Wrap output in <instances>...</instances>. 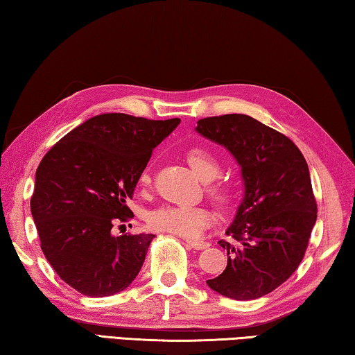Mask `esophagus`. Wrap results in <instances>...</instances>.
I'll return each mask as SVG.
<instances>
[{
  "mask_svg": "<svg viewBox=\"0 0 355 355\" xmlns=\"http://www.w3.org/2000/svg\"><path fill=\"white\" fill-rule=\"evenodd\" d=\"M187 243H189V247L195 248V250H205L209 247V243L202 242V241H187Z\"/></svg>",
  "mask_w": 355,
  "mask_h": 355,
  "instance_id": "esophagus-1",
  "label": "esophagus"
}]
</instances>
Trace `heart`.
<instances>
[{
    "label": "heart",
    "instance_id": "1",
    "mask_svg": "<svg viewBox=\"0 0 355 355\" xmlns=\"http://www.w3.org/2000/svg\"><path fill=\"white\" fill-rule=\"evenodd\" d=\"M185 159L202 181H212L220 173L217 157L211 150L202 146H193L185 153ZM150 171L144 170L139 174V185H150ZM211 196L218 201H226L230 196L228 185L222 181L211 182L207 187ZM149 228L160 232L182 236L185 239H195L212 222L211 212L202 206H182V205H164L150 211L146 217Z\"/></svg>",
    "mask_w": 355,
    "mask_h": 355
}]
</instances>
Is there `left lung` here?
<instances>
[{
	"label": "left lung",
	"instance_id": "8db88e82",
	"mask_svg": "<svg viewBox=\"0 0 355 355\" xmlns=\"http://www.w3.org/2000/svg\"><path fill=\"white\" fill-rule=\"evenodd\" d=\"M196 130L234 155L245 185L230 239L218 241L228 264L207 286L236 300L263 297L294 274L309 247L318 217L309 165L286 135L247 114L200 119Z\"/></svg>",
	"mask_w": 355,
	"mask_h": 355
}]
</instances>
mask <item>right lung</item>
Here are the masks:
<instances>
[{
  "instance_id": "add662e5",
  "label": "right lung",
  "mask_w": 355,
  "mask_h": 355,
  "mask_svg": "<svg viewBox=\"0 0 355 355\" xmlns=\"http://www.w3.org/2000/svg\"><path fill=\"white\" fill-rule=\"evenodd\" d=\"M179 123L98 114L44 155L31 214L46 261L78 293L105 297L135 280L154 234L113 236L112 228L133 217L125 202L153 149Z\"/></svg>"
}]
</instances>
